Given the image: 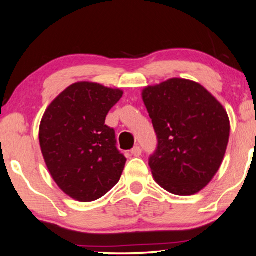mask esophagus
Instances as JSON below:
<instances>
[{
    "mask_svg": "<svg viewBox=\"0 0 256 256\" xmlns=\"http://www.w3.org/2000/svg\"><path fill=\"white\" fill-rule=\"evenodd\" d=\"M141 152H142V150H141V147L140 146H135L133 150H130L132 156H141Z\"/></svg>",
    "mask_w": 256,
    "mask_h": 256,
    "instance_id": "34e87169",
    "label": "esophagus"
}]
</instances>
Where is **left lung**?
<instances>
[{
	"instance_id": "8db88e82",
	"label": "left lung",
	"mask_w": 256,
	"mask_h": 256,
	"mask_svg": "<svg viewBox=\"0 0 256 256\" xmlns=\"http://www.w3.org/2000/svg\"><path fill=\"white\" fill-rule=\"evenodd\" d=\"M158 136L150 167L154 180L176 196H192L212 180L229 142L226 110L203 85L171 78L142 90Z\"/></svg>"
}]
</instances>
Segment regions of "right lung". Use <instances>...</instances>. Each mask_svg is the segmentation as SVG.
Listing matches in <instances>:
<instances>
[{"instance_id": "1", "label": "right lung", "mask_w": 256, "mask_h": 256, "mask_svg": "<svg viewBox=\"0 0 256 256\" xmlns=\"http://www.w3.org/2000/svg\"><path fill=\"white\" fill-rule=\"evenodd\" d=\"M123 91L78 82L47 106L39 127L41 153L59 188L78 202L103 197L118 184L126 159L116 148L109 110Z\"/></svg>"}]
</instances>
